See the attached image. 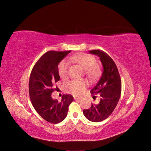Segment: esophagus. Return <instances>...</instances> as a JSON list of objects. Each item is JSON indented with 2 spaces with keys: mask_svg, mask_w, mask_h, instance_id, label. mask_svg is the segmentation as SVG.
I'll return each mask as SVG.
<instances>
[{
  "mask_svg": "<svg viewBox=\"0 0 151 151\" xmlns=\"http://www.w3.org/2000/svg\"><path fill=\"white\" fill-rule=\"evenodd\" d=\"M82 98H83V96H79V95H75L74 96V99H80Z\"/></svg>",
  "mask_w": 151,
  "mask_h": 151,
  "instance_id": "esophagus-1",
  "label": "esophagus"
}]
</instances>
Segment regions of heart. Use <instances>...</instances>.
Here are the masks:
<instances>
[{
	"instance_id": "1",
	"label": "heart",
	"mask_w": 151,
	"mask_h": 151,
	"mask_svg": "<svg viewBox=\"0 0 151 151\" xmlns=\"http://www.w3.org/2000/svg\"><path fill=\"white\" fill-rule=\"evenodd\" d=\"M69 60L74 61L85 69V74L90 79H96L100 73L99 65L95 63V58L89 54L81 53L76 54L69 58ZM69 62L63 60L60 62L58 66V74L62 79H65L68 75ZM87 82L84 80L73 79L67 84V88L71 91L80 93L86 89Z\"/></svg>"
}]
</instances>
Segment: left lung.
Listing matches in <instances>:
<instances>
[{
    "label": "left lung",
    "instance_id": "1",
    "mask_svg": "<svg viewBox=\"0 0 151 151\" xmlns=\"http://www.w3.org/2000/svg\"><path fill=\"white\" fill-rule=\"evenodd\" d=\"M89 53L98 56L103 66L101 77L91 90L92 94H99L101 99L98 104H92L89 109H84L83 113L89 121L99 122L106 119L116 108L120 98L122 82L115 63L106 53L101 50H92Z\"/></svg>",
    "mask_w": 151,
    "mask_h": 151
}]
</instances>
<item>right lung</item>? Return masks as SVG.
I'll return each instance as SVG.
<instances>
[{
	"label": "right lung",
	"instance_id": "add662e5",
	"mask_svg": "<svg viewBox=\"0 0 151 151\" xmlns=\"http://www.w3.org/2000/svg\"><path fill=\"white\" fill-rule=\"evenodd\" d=\"M71 51H49L36 62L31 70L29 80V94L32 104L44 120L58 123L67 115L68 106L74 101L70 94H63L62 100L53 99L52 94L60 80L58 63ZM57 88V87L56 86Z\"/></svg>",
	"mask_w": 151,
	"mask_h": 151
}]
</instances>
